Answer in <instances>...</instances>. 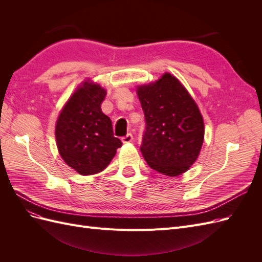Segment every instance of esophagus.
<instances>
[{"mask_svg": "<svg viewBox=\"0 0 262 262\" xmlns=\"http://www.w3.org/2000/svg\"><path fill=\"white\" fill-rule=\"evenodd\" d=\"M121 140H122L123 143H130V142L133 141V136H132L131 133H128V134H126V136L122 137Z\"/></svg>", "mask_w": 262, "mask_h": 262, "instance_id": "obj_1", "label": "esophagus"}]
</instances>
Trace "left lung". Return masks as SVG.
Returning <instances> with one entry per match:
<instances>
[{
	"instance_id": "obj_1",
	"label": "left lung",
	"mask_w": 262,
	"mask_h": 262,
	"mask_svg": "<svg viewBox=\"0 0 262 262\" xmlns=\"http://www.w3.org/2000/svg\"><path fill=\"white\" fill-rule=\"evenodd\" d=\"M138 96L145 116L140 147L152 169L170 177L189 169L200 153L204 123L194 100L175 76L166 73Z\"/></svg>"
}]
</instances>
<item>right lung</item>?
Returning <instances> with one entry per match:
<instances>
[{
    "label": "right lung",
    "mask_w": 262,
    "mask_h": 262,
    "mask_svg": "<svg viewBox=\"0 0 262 262\" xmlns=\"http://www.w3.org/2000/svg\"><path fill=\"white\" fill-rule=\"evenodd\" d=\"M105 97L99 85L84 82L63 107L55 125L61 157L81 175L104 170L122 145L114 136L110 118L101 112Z\"/></svg>",
    "instance_id": "right-lung-1"
}]
</instances>
